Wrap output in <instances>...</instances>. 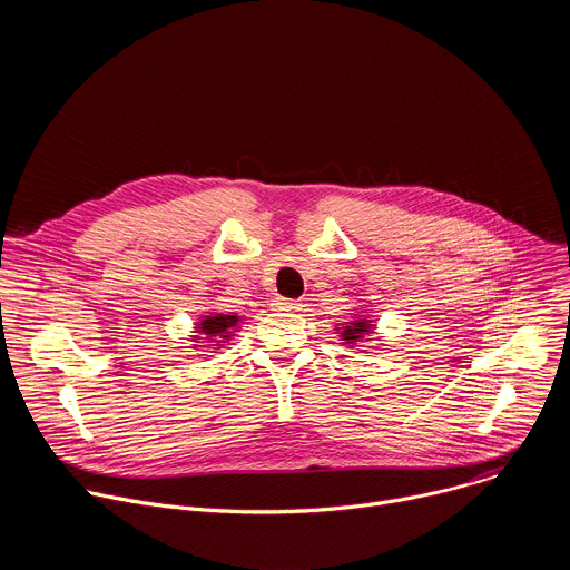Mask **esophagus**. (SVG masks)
<instances>
[{
	"mask_svg": "<svg viewBox=\"0 0 570 570\" xmlns=\"http://www.w3.org/2000/svg\"><path fill=\"white\" fill-rule=\"evenodd\" d=\"M275 311H299L302 304L297 299H286V297H275L273 299Z\"/></svg>",
	"mask_w": 570,
	"mask_h": 570,
	"instance_id": "esophagus-1",
	"label": "esophagus"
}]
</instances>
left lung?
I'll use <instances>...</instances> for the list:
<instances>
[{"mask_svg":"<svg viewBox=\"0 0 570 570\" xmlns=\"http://www.w3.org/2000/svg\"><path fill=\"white\" fill-rule=\"evenodd\" d=\"M372 327L367 324V320L363 322V320H356V322H352V327H347V330H343V338L345 341H350V343H358V338L363 336V334H367Z\"/></svg>","mask_w":570,"mask_h":570,"instance_id":"1","label":"left lung"}]
</instances>
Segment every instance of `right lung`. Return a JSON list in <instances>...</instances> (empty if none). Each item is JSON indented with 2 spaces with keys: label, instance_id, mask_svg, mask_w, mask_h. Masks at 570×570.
Returning a JSON list of instances; mask_svg holds the SVG:
<instances>
[{
  "label": "right lung",
  "instance_id": "add662e5",
  "mask_svg": "<svg viewBox=\"0 0 570 570\" xmlns=\"http://www.w3.org/2000/svg\"><path fill=\"white\" fill-rule=\"evenodd\" d=\"M238 320H236V315H212V317H207V320H203V324H200V332L203 334H207V336H212V338H229L227 334H232V327L236 324ZM216 341V343H218Z\"/></svg>",
  "mask_w": 570,
  "mask_h": 570
}]
</instances>
